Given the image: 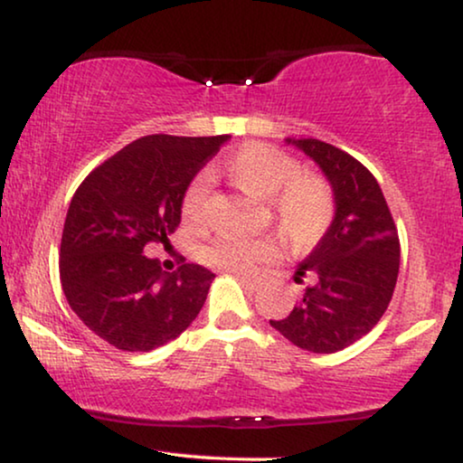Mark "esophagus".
<instances>
[{
	"instance_id": "obj_1",
	"label": "esophagus",
	"mask_w": 463,
	"mask_h": 463,
	"mask_svg": "<svg viewBox=\"0 0 463 463\" xmlns=\"http://www.w3.org/2000/svg\"><path fill=\"white\" fill-rule=\"evenodd\" d=\"M238 280L242 282V287L246 290H257L261 287V278H255V276H246V274H238Z\"/></svg>"
}]
</instances>
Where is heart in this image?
I'll return each mask as SVG.
<instances>
[{
	"label": "heart",
	"instance_id": "obj_1",
	"mask_svg": "<svg viewBox=\"0 0 463 463\" xmlns=\"http://www.w3.org/2000/svg\"><path fill=\"white\" fill-rule=\"evenodd\" d=\"M227 175L252 198L268 200L271 217L282 236L295 246H309L325 236L335 214L328 183L318 175L301 173L299 162L265 143L240 147L225 164ZM206 175H198L183 194L181 213L187 223H200L206 213ZM276 255V242L268 236L221 238L202 249V261L225 271H249L259 261Z\"/></svg>",
	"mask_w": 463,
	"mask_h": 463
}]
</instances>
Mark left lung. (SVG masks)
<instances>
[{
  "instance_id": "obj_1",
  "label": "left lung",
  "mask_w": 463,
  "mask_h": 463,
  "mask_svg": "<svg viewBox=\"0 0 463 463\" xmlns=\"http://www.w3.org/2000/svg\"><path fill=\"white\" fill-rule=\"evenodd\" d=\"M331 183L335 214L316 249L295 271L312 284L287 318L269 320L290 344L333 354L364 337L394 295L401 242L375 176L345 151L318 138H287Z\"/></svg>"
}]
</instances>
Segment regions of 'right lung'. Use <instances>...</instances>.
<instances>
[{"instance_id": "add662e5", "label": "right lung", "mask_w": 463, "mask_h": 463, "mask_svg": "<svg viewBox=\"0 0 463 463\" xmlns=\"http://www.w3.org/2000/svg\"><path fill=\"white\" fill-rule=\"evenodd\" d=\"M141 137L94 168L69 204L61 240V284L94 335L124 352H149L179 337L204 306L211 269L183 263L168 274L145 244H168L183 194L230 141Z\"/></svg>"}]
</instances>
